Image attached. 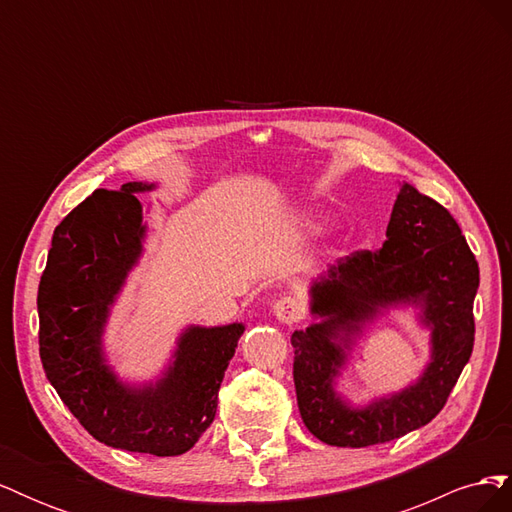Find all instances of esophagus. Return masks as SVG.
I'll use <instances>...</instances> for the list:
<instances>
[{"mask_svg": "<svg viewBox=\"0 0 512 512\" xmlns=\"http://www.w3.org/2000/svg\"><path fill=\"white\" fill-rule=\"evenodd\" d=\"M273 314H275V318L280 320V322L294 324V322L303 320L305 307H303V303L297 297H282V299H277L273 303Z\"/></svg>", "mask_w": 512, "mask_h": 512, "instance_id": "obj_1", "label": "esophagus"}]
</instances>
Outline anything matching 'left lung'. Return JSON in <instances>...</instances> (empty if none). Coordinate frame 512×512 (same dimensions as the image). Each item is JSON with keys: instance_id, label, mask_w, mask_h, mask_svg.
I'll return each mask as SVG.
<instances>
[{"instance_id": "8db88e82", "label": "left lung", "mask_w": 512, "mask_h": 512, "mask_svg": "<svg viewBox=\"0 0 512 512\" xmlns=\"http://www.w3.org/2000/svg\"><path fill=\"white\" fill-rule=\"evenodd\" d=\"M478 262L455 218L436 200L404 183L393 205L386 241L359 250L312 286L320 322L294 331V389L305 427L331 446H374L427 425L444 408L474 348ZM391 304L422 307L432 329V361L401 394L348 407L332 389L345 350L367 321Z\"/></svg>"}]
</instances>
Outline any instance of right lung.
Segmentation results:
<instances>
[{"label":"right lung","instance_id":"obj_1","mask_svg":"<svg viewBox=\"0 0 512 512\" xmlns=\"http://www.w3.org/2000/svg\"><path fill=\"white\" fill-rule=\"evenodd\" d=\"M153 183L96 190L53 232L38 286L40 359L57 395L106 446L156 457L183 455L213 423L228 361L245 327H188L164 378L119 382L102 333L117 294L143 254L147 226L138 192Z\"/></svg>","mask_w":512,"mask_h":512}]
</instances>
